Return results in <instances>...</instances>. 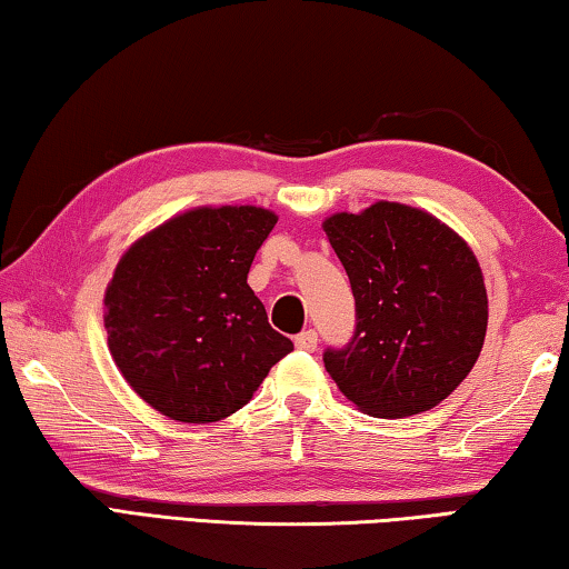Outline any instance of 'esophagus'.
Listing matches in <instances>:
<instances>
[{"mask_svg":"<svg viewBox=\"0 0 569 569\" xmlns=\"http://www.w3.org/2000/svg\"><path fill=\"white\" fill-rule=\"evenodd\" d=\"M295 346L297 350H305V352H315L318 350V332L315 330H305L295 338Z\"/></svg>","mask_w":569,"mask_h":569,"instance_id":"esophagus-1","label":"esophagus"}]
</instances>
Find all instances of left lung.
<instances>
[{
  "label": "left lung",
  "mask_w": 569,
  "mask_h": 569,
  "mask_svg": "<svg viewBox=\"0 0 569 569\" xmlns=\"http://www.w3.org/2000/svg\"><path fill=\"white\" fill-rule=\"evenodd\" d=\"M356 297V332L322 352L360 411L406 418L469 376L487 335L481 267L456 231L406 203L378 201L325 221Z\"/></svg>",
  "instance_id": "1"
}]
</instances>
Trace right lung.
<instances>
[{
  "instance_id": "right-lung-1",
  "label": "right lung",
  "mask_w": 569,
  "mask_h": 569,
  "mask_svg": "<svg viewBox=\"0 0 569 569\" xmlns=\"http://www.w3.org/2000/svg\"><path fill=\"white\" fill-rule=\"evenodd\" d=\"M277 217L203 207L138 239L106 292L108 348L130 388L183 423L239 411L269 368L292 352L247 284Z\"/></svg>"
}]
</instances>
